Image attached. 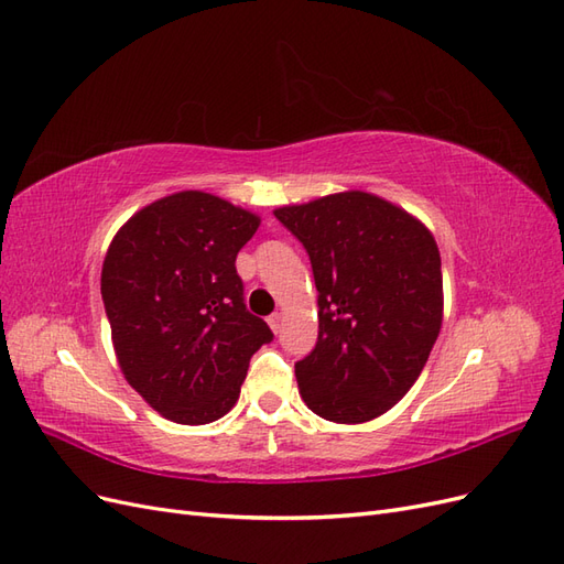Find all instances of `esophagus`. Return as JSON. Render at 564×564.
<instances>
[{
  "mask_svg": "<svg viewBox=\"0 0 564 564\" xmlns=\"http://www.w3.org/2000/svg\"><path fill=\"white\" fill-rule=\"evenodd\" d=\"M268 324H270V329H272V334H280V329H282V315H280V313H275V315H270V317H268Z\"/></svg>",
  "mask_w": 564,
  "mask_h": 564,
  "instance_id": "esophagus-1",
  "label": "esophagus"
}]
</instances>
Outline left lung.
Here are the masks:
<instances>
[{"label":"left lung","instance_id":"8db88e82","mask_svg":"<svg viewBox=\"0 0 564 564\" xmlns=\"http://www.w3.org/2000/svg\"><path fill=\"white\" fill-rule=\"evenodd\" d=\"M311 256L319 334L296 362L311 412L365 423L395 406L435 346L445 294L433 232L373 193L344 191L275 212Z\"/></svg>","mask_w":564,"mask_h":564}]
</instances>
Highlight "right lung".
Wrapping results in <instances>:
<instances>
[{"mask_svg": "<svg viewBox=\"0 0 564 564\" xmlns=\"http://www.w3.org/2000/svg\"><path fill=\"white\" fill-rule=\"evenodd\" d=\"M261 216L181 191L135 212L100 270V296L127 383L164 419L202 425L240 398L251 355L272 338L245 308L235 270Z\"/></svg>", "mask_w": 564, "mask_h": 564, "instance_id": "add662e5", "label": "right lung"}]
</instances>
